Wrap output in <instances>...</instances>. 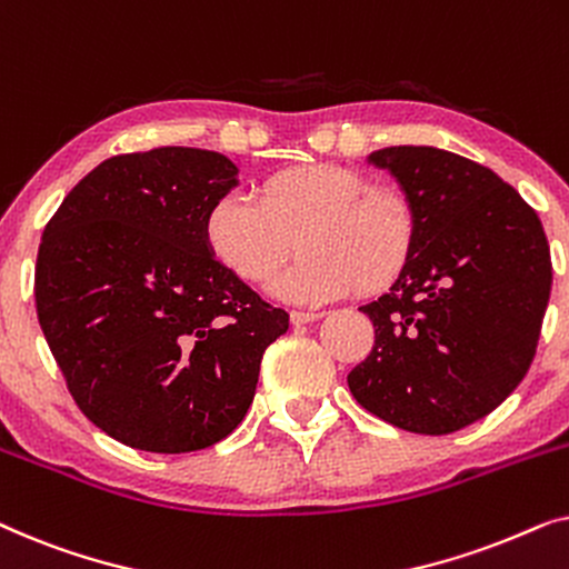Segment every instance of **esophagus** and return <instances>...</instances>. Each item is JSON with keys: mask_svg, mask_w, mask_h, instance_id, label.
<instances>
[{"mask_svg": "<svg viewBox=\"0 0 569 569\" xmlns=\"http://www.w3.org/2000/svg\"><path fill=\"white\" fill-rule=\"evenodd\" d=\"M318 318H323L321 313H306V310H292L290 313V323L292 326H306V323H313Z\"/></svg>", "mask_w": 569, "mask_h": 569, "instance_id": "1", "label": "esophagus"}]
</instances>
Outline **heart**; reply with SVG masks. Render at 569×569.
<instances>
[{"label": "heart", "mask_w": 569, "mask_h": 569, "mask_svg": "<svg viewBox=\"0 0 569 569\" xmlns=\"http://www.w3.org/2000/svg\"><path fill=\"white\" fill-rule=\"evenodd\" d=\"M246 201L217 197L201 220L212 259L248 287H267L298 246L277 292L295 302L376 295L403 274L417 246V209L393 183L365 170L310 162L261 178Z\"/></svg>", "instance_id": "heart-1"}]
</instances>
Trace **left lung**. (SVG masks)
Returning <instances> with one entry per match:
<instances>
[{"mask_svg": "<svg viewBox=\"0 0 569 569\" xmlns=\"http://www.w3.org/2000/svg\"><path fill=\"white\" fill-rule=\"evenodd\" d=\"M417 209L415 253L360 310L376 345L347 376L370 415L448 435L500 407L531 368L551 292L539 214L492 170L435 147H386Z\"/></svg>", "mask_w": 569, "mask_h": 569, "instance_id": "obj_1", "label": "left lung"}]
</instances>
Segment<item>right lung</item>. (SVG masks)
I'll list each match as a JSON object with an SVG mask.
<instances>
[{"label":"right lung","instance_id":"add662e5","mask_svg":"<svg viewBox=\"0 0 569 569\" xmlns=\"http://www.w3.org/2000/svg\"><path fill=\"white\" fill-rule=\"evenodd\" d=\"M236 173L197 147L113 154L46 224L38 323L77 407L123 446L191 453L228 438L251 407L263 349L290 326L201 238Z\"/></svg>","mask_w":569,"mask_h":569}]
</instances>
